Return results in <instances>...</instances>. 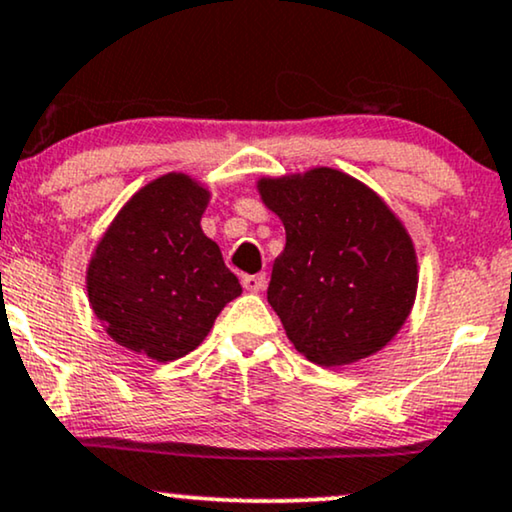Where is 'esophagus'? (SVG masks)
Wrapping results in <instances>:
<instances>
[{
	"mask_svg": "<svg viewBox=\"0 0 512 512\" xmlns=\"http://www.w3.org/2000/svg\"><path fill=\"white\" fill-rule=\"evenodd\" d=\"M242 285L246 292H261L266 287V273H258V275H244L242 277Z\"/></svg>",
	"mask_w": 512,
	"mask_h": 512,
	"instance_id": "esophagus-1",
	"label": "esophagus"
}]
</instances>
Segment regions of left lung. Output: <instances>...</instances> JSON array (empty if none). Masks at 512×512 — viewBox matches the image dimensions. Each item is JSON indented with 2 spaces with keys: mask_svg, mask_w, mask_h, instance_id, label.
<instances>
[{
  "mask_svg": "<svg viewBox=\"0 0 512 512\" xmlns=\"http://www.w3.org/2000/svg\"><path fill=\"white\" fill-rule=\"evenodd\" d=\"M258 194L287 232L268 304L296 351L332 368L387 346L418 292L413 239L394 211L334 168L261 178Z\"/></svg>",
  "mask_w": 512,
  "mask_h": 512,
  "instance_id": "1",
  "label": "left lung"
}]
</instances>
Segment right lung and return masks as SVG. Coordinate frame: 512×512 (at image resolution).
Listing matches in <instances>:
<instances>
[{
    "mask_svg": "<svg viewBox=\"0 0 512 512\" xmlns=\"http://www.w3.org/2000/svg\"><path fill=\"white\" fill-rule=\"evenodd\" d=\"M208 189L185 173L149 182L113 218L87 266V296L106 334L159 363L204 342L242 294L201 230Z\"/></svg>",
    "mask_w": 512,
    "mask_h": 512,
    "instance_id": "right-lung-1",
    "label": "right lung"
}]
</instances>
